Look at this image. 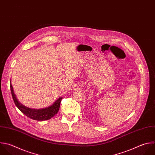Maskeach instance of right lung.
<instances>
[{
	"instance_id": "obj_1",
	"label": "right lung",
	"mask_w": 155,
	"mask_h": 155,
	"mask_svg": "<svg viewBox=\"0 0 155 155\" xmlns=\"http://www.w3.org/2000/svg\"><path fill=\"white\" fill-rule=\"evenodd\" d=\"M10 89L13 101L16 107L19 110L26 115L27 117L36 120H45L51 119L55 114H56L59 110L61 101L62 99V97L58 98L51 105L41 109H34L27 107L21 104L17 99L16 94L14 93V90L10 81Z\"/></svg>"
}]
</instances>
